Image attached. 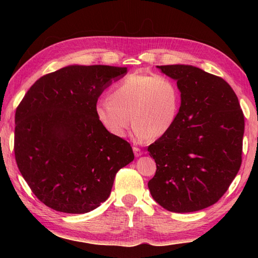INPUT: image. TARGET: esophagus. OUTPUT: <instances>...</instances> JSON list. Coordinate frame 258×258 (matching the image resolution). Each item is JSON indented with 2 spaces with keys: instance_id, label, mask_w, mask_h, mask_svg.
Wrapping results in <instances>:
<instances>
[{
  "instance_id": "obj_1",
  "label": "esophagus",
  "mask_w": 258,
  "mask_h": 258,
  "mask_svg": "<svg viewBox=\"0 0 258 258\" xmlns=\"http://www.w3.org/2000/svg\"><path fill=\"white\" fill-rule=\"evenodd\" d=\"M133 151H134V155L136 156V157H139V156H141L142 154H143V152H142L139 147H136V146H134L133 147Z\"/></svg>"
}]
</instances>
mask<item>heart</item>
<instances>
[{"label": "heart", "instance_id": "obj_1", "mask_svg": "<svg viewBox=\"0 0 258 258\" xmlns=\"http://www.w3.org/2000/svg\"><path fill=\"white\" fill-rule=\"evenodd\" d=\"M108 98L95 104V116L108 134L118 139L124 138L131 120L138 141L161 138L171 131L179 113L178 85L165 75H126L114 84Z\"/></svg>", "mask_w": 258, "mask_h": 258}]
</instances>
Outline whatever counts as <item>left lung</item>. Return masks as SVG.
Segmentation results:
<instances>
[{"label": "left lung", "mask_w": 258, "mask_h": 258, "mask_svg": "<svg viewBox=\"0 0 258 258\" xmlns=\"http://www.w3.org/2000/svg\"><path fill=\"white\" fill-rule=\"evenodd\" d=\"M177 81L180 106L171 131L147 147L155 160L152 197L174 213L201 211L221 199L242 164L244 114L226 81L191 65H162Z\"/></svg>", "instance_id": "8db88e82"}]
</instances>
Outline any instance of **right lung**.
<instances>
[{
	"instance_id": "right-lung-1",
	"label": "right lung",
	"mask_w": 258,
	"mask_h": 258,
	"mask_svg": "<svg viewBox=\"0 0 258 258\" xmlns=\"http://www.w3.org/2000/svg\"><path fill=\"white\" fill-rule=\"evenodd\" d=\"M127 68L70 65L38 79L15 112L14 154L33 193L57 212L84 214L105 202L120 168L134 160L128 142L95 116L103 91Z\"/></svg>"
}]
</instances>
